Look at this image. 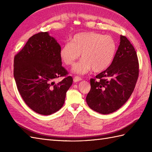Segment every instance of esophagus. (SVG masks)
Segmentation results:
<instances>
[{
    "label": "esophagus",
    "instance_id": "1",
    "mask_svg": "<svg viewBox=\"0 0 152 152\" xmlns=\"http://www.w3.org/2000/svg\"><path fill=\"white\" fill-rule=\"evenodd\" d=\"M81 80H82V79H81V77H78V76H75V77L73 78L74 82H78V81H81Z\"/></svg>",
    "mask_w": 152,
    "mask_h": 152
}]
</instances>
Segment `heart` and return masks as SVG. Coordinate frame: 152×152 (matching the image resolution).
Here are the masks:
<instances>
[{"instance_id": "b5f03b06", "label": "heart", "mask_w": 152, "mask_h": 152, "mask_svg": "<svg viewBox=\"0 0 152 152\" xmlns=\"http://www.w3.org/2000/svg\"><path fill=\"white\" fill-rule=\"evenodd\" d=\"M116 49V42L112 36L83 32L75 34L71 43L61 46L60 57L65 65H72L81 54L82 58L73 66L72 72L85 75L92 69L95 72H100L110 65Z\"/></svg>"}]
</instances>
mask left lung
<instances>
[{"instance_id":"left-lung-1","label":"left lung","mask_w":152,"mask_h":152,"mask_svg":"<svg viewBox=\"0 0 152 152\" xmlns=\"http://www.w3.org/2000/svg\"><path fill=\"white\" fill-rule=\"evenodd\" d=\"M138 76L136 51L127 38L121 35L111 65L97 75L96 79H91V91L86 98L88 107L102 114L118 110L130 98Z\"/></svg>"}]
</instances>
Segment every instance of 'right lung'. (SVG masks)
I'll return each instance as SVG.
<instances>
[{"mask_svg": "<svg viewBox=\"0 0 152 152\" xmlns=\"http://www.w3.org/2000/svg\"><path fill=\"white\" fill-rule=\"evenodd\" d=\"M61 47L48 32L34 34L14 58L13 75L18 91L31 109L50 115L63 107L66 92L72 84L66 76L60 83L53 80L68 75L62 67Z\"/></svg>", "mask_w": 152, "mask_h": 152, "instance_id": "obj_1", "label": "right lung"}]
</instances>
